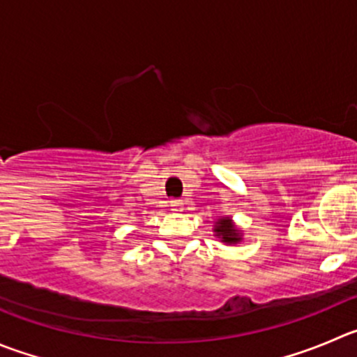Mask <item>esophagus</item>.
<instances>
[{
	"mask_svg": "<svg viewBox=\"0 0 357 357\" xmlns=\"http://www.w3.org/2000/svg\"><path fill=\"white\" fill-rule=\"evenodd\" d=\"M169 206H172L173 212H182V210H184V202H182V199H173V202L169 203Z\"/></svg>",
	"mask_w": 357,
	"mask_h": 357,
	"instance_id": "34e87169",
	"label": "esophagus"
}]
</instances>
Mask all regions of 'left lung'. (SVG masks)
<instances>
[{"mask_svg":"<svg viewBox=\"0 0 357 357\" xmlns=\"http://www.w3.org/2000/svg\"><path fill=\"white\" fill-rule=\"evenodd\" d=\"M213 233H215L217 238H220V242L227 243V245L242 242V231L233 224L231 217H222V219L217 220L215 226H213Z\"/></svg>","mask_w":357,"mask_h":357,"instance_id":"left-lung-1","label":"left lung"}]
</instances>
